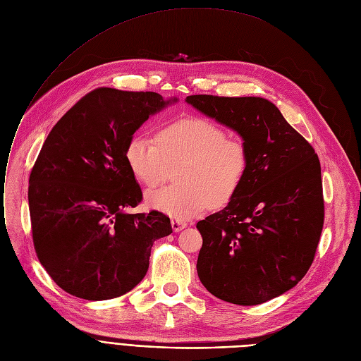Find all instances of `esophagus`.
I'll list each match as a JSON object with an SVG mask.
<instances>
[{"instance_id": "34e87169", "label": "esophagus", "mask_w": 361, "mask_h": 361, "mask_svg": "<svg viewBox=\"0 0 361 361\" xmlns=\"http://www.w3.org/2000/svg\"><path fill=\"white\" fill-rule=\"evenodd\" d=\"M188 224L185 223V221H180V219H172V228L175 230V231H180L182 228H185Z\"/></svg>"}]
</instances>
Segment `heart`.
<instances>
[{
    "instance_id": "heart-1",
    "label": "heart",
    "mask_w": 361,
    "mask_h": 361,
    "mask_svg": "<svg viewBox=\"0 0 361 361\" xmlns=\"http://www.w3.org/2000/svg\"><path fill=\"white\" fill-rule=\"evenodd\" d=\"M131 175L146 188L159 186L171 166L178 185L150 192L147 202L175 219H189L211 205L226 207L241 189L248 150L238 137L202 117H186L161 127L156 138L135 134L124 150Z\"/></svg>"
}]
</instances>
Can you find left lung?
<instances>
[{"label": "left lung", "mask_w": 361, "mask_h": 361, "mask_svg": "<svg viewBox=\"0 0 361 361\" xmlns=\"http://www.w3.org/2000/svg\"><path fill=\"white\" fill-rule=\"evenodd\" d=\"M186 102L235 130L248 150L237 195L197 224L200 279L226 302H267L292 289L314 262L325 214L319 159L264 98L190 95Z\"/></svg>", "instance_id": "8db88e82"}]
</instances>
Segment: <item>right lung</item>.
I'll list each match as a JSON object with an SVG mask.
<instances>
[{
  "label": "right lung",
  "mask_w": 361,
  "mask_h": 361,
  "mask_svg": "<svg viewBox=\"0 0 361 361\" xmlns=\"http://www.w3.org/2000/svg\"><path fill=\"white\" fill-rule=\"evenodd\" d=\"M169 102L156 92L97 88L49 133L29 179L32 235L39 262L65 292L87 300L130 292L147 273L153 243L172 233L163 212H126L143 192L124 157L134 131Z\"/></svg>",
  "instance_id": "add662e5"
}]
</instances>
